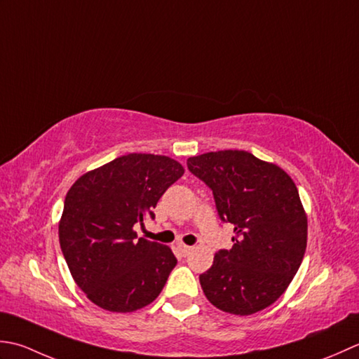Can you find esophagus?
<instances>
[{"label": "esophagus", "instance_id": "obj_1", "mask_svg": "<svg viewBox=\"0 0 359 359\" xmlns=\"http://www.w3.org/2000/svg\"><path fill=\"white\" fill-rule=\"evenodd\" d=\"M178 250L181 251V254H182V255H186V254H189V252H190V250H192V246L184 245V243H178Z\"/></svg>", "mask_w": 359, "mask_h": 359}]
</instances>
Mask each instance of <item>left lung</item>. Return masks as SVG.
<instances>
[{
	"mask_svg": "<svg viewBox=\"0 0 359 359\" xmlns=\"http://www.w3.org/2000/svg\"><path fill=\"white\" fill-rule=\"evenodd\" d=\"M214 194L218 215L233 224V246L220 250L200 276L208 301L231 314L257 313L279 299L301 266L306 214L297 187L279 165L245 150L187 159Z\"/></svg>",
	"mask_w": 359,
	"mask_h": 359,
	"instance_id": "left-lung-1",
	"label": "left lung"
}]
</instances>
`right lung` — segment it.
<instances>
[{
  "instance_id": "right-lung-1",
  "label": "right lung",
  "mask_w": 359,
  "mask_h": 359,
  "mask_svg": "<svg viewBox=\"0 0 359 359\" xmlns=\"http://www.w3.org/2000/svg\"><path fill=\"white\" fill-rule=\"evenodd\" d=\"M184 169L169 156L130 153L86 172L68 190L58 223L72 279L93 304L130 313L159 296L177 265L169 246L137 238L136 223Z\"/></svg>"
}]
</instances>
